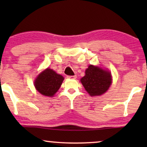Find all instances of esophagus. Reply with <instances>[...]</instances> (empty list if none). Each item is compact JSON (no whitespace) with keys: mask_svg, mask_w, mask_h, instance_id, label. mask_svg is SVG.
I'll use <instances>...</instances> for the list:
<instances>
[{"mask_svg":"<svg viewBox=\"0 0 147 147\" xmlns=\"http://www.w3.org/2000/svg\"><path fill=\"white\" fill-rule=\"evenodd\" d=\"M67 78H69V79H76V78H77V76H76V75H75V76H68Z\"/></svg>","mask_w":147,"mask_h":147,"instance_id":"34e87169","label":"esophagus"}]
</instances>
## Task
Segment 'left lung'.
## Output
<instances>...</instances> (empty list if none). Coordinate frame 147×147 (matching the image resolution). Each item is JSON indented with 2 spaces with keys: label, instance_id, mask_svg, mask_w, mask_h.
<instances>
[{
  "label": "left lung",
  "instance_id": "1",
  "mask_svg": "<svg viewBox=\"0 0 147 147\" xmlns=\"http://www.w3.org/2000/svg\"><path fill=\"white\" fill-rule=\"evenodd\" d=\"M85 73L86 75L81 79V82L90 96L102 95L108 90L112 83L110 72L90 65Z\"/></svg>",
  "mask_w": 147,
  "mask_h": 147
}]
</instances>
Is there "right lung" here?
I'll return each instance as SVG.
<instances>
[{"label":"right lung","instance_id":"add662e5","mask_svg":"<svg viewBox=\"0 0 147 147\" xmlns=\"http://www.w3.org/2000/svg\"><path fill=\"white\" fill-rule=\"evenodd\" d=\"M63 80V76L47 68L35 80V87L42 95L51 97L59 89Z\"/></svg>","mask_w":147,"mask_h":147}]
</instances>
